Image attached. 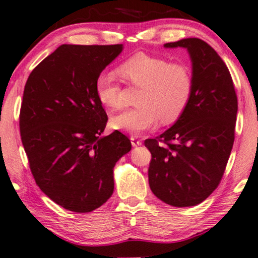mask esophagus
Segmentation results:
<instances>
[{"mask_svg": "<svg viewBox=\"0 0 258 258\" xmlns=\"http://www.w3.org/2000/svg\"><path fill=\"white\" fill-rule=\"evenodd\" d=\"M130 141H132L133 147H140V145H142V141L138 140V138H137L136 136H132V137H130Z\"/></svg>", "mask_w": 258, "mask_h": 258, "instance_id": "obj_1", "label": "esophagus"}]
</instances>
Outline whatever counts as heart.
<instances>
[{"label": "heart", "mask_w": 258, "mask_h": 258, "mask_svg": "<svg viewBox=\"0 0 258 258\" xmlns=\"http://www.w3.org/2000/svg\"><path fill=\"white\" fill-rule=\"evenodd\" d=\"M118 73L128 84L143 88L137 101L141 107L111 117V125L121 132L138 135L154 128L159 120L164 124L177 121L192 96V72L180 62L140 52L122 62ZM95 93L104 107L116 109L122 106L124 88L113 73L99 74Z\"/></svg>", "instance_id": "b5f03b06"}]
</instances>
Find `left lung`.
<instances>
[{"instance_id":"left-lung-1","label":"left lung","mask_w":258,"mask_h":258,"mask_svg":"<svg viewBox=\"0 0 258 258\" xmlns=\"http://www.w3.org/2000/svg\"><path fill=\"white\" fill-rule=\"evenodd\" d=\"M182 47L192 62L189 102L158 141L144 142L151 152L149 185L173 207L203 203L218 187L234 144L237 98L230 73L214 48L199 38L164 44Z\"/></svg>"}]
</instances>
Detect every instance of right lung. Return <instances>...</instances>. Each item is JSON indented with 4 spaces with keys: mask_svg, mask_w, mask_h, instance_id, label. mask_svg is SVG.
<instances>
[{
    "mask_svg": "<svg viewBox=\"0 0 258 258\" xmlns=\"http://www.w3.org/2000/svg\"><path fill=\"white\" fill-rule=\"evenodd\" d=\"M123 50L62 44L30 73L20 114L22 143L36 184L65 210L88 213L114 192V166L132 150L118 130L101 136L108 117L96 78Z\"/></svg>",
    "mask_w": 258,
    "mask_h": 258,
    "instance_id": "add662e5",
    "label": "right lung"
}]
</instances>
